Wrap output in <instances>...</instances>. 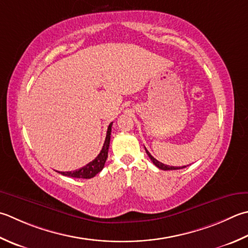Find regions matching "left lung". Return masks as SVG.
Masks as SVG:
<instances>
[{
	"label": "left lung",
	"instance_id": "8db88e82",
	"mask_svg": "<svg viewBox=\"0 0 248 248\" xmlns=\"http://www.w3.org/2000/svg\"><path fill=\"white\" fill-rule=\"evenodd\" d=\"M145 150H146V154L148 155L149 159L152 160L155 166H156L157 168H159L160 170H163V171H170V170H179V169L186 168V167H170V166H167V164H163V163H161L160 161H158L157 159H155V158L152 156V155L149 154V152H148V150H147L146 148H145Z\"/></svg>",
	"mask_w": 248,
	"mask_h": 248
}]
</instances>
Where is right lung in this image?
<instances>
[{"mask_svg": "<svg viewBox=\"0 0 248 248\" xmlns=\"http://www.w3.org/2000/svg\"><path fill=\"white\" fill-rule=\"evenodd\" d=\"M111 124H113V123H110L108 125L103 147H102L100 154L96 156V158L94 160H92L91 162L86 164L85 167L76 170V171H69V172H58L57 171V172L62 174V175H64V176L74 177V178H92V177H94L99 172H101L102 169L104 168L106 159H108L109 140H110V132H111Z\"/></svg>", "mask_w": 248, "mask_h": 248, "instance_id": "obj_1", "label": "right lung"}]
</instances>
